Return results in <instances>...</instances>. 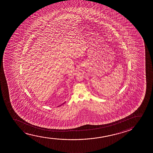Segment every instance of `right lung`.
<instances>
[{
  "instance_id": "obj_1",
  "label": "right lung",
  "mask_w": 153,
  "mask_h": 153,
  "mask_svg": "<svg viewBox=\"0 0 153 153\" xmlns=\"http://www.w3.org/2000/svg\"><path fill=\"white\" fill-rule=\"evenodd\" d=\"M65 103V102H64ZM64 103H63V104H62V105H63V104H64ZM61 105H59V106H61Z\"/></svg>"
}]
</instances>
